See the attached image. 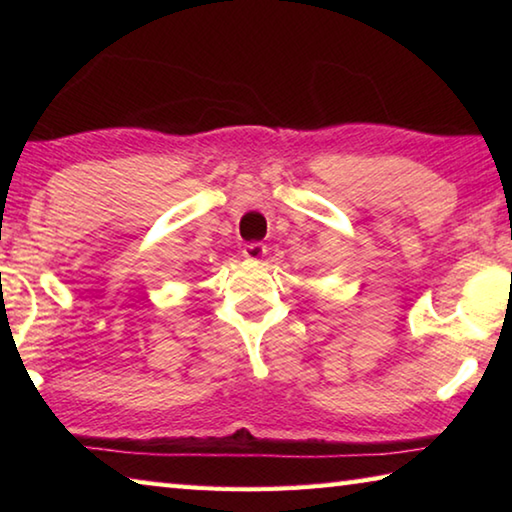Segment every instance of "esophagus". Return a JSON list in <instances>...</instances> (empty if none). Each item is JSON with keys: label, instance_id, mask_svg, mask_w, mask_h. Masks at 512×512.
<instances>
[{"label": "esophagus", "instance_id": "obj_1", "mask_svg": "<svg viewBox=\"0 0 512 512\" xmlns=\"http://www.w3.org/2000/svg\"><path fill=\"white\" fill-rule=\"evenodd\" d=\"M241 253H244V257L250 259V262H257V259H262L266 255V246L259 244V241H253V244H246Z\"/></svg>", "mask_w": 512, "mask_h": 512}]
</instances>
